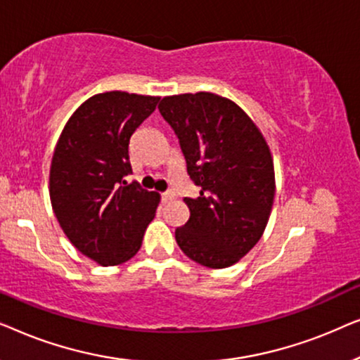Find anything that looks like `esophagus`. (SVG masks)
I'll return each mask as SVG.
<instances>
[{
    "label": "esophagus",
    "instance_id": "obj_1",
    "mask_svg": "<svg viewBox=\"0 0 360 360\" xmlns=\"http://www.w3.org/2000/svg\"><path fill=\"white\" fill-rule=\"evenodd\" d=\"M175 198H176L175 191H172V190L165 191V193H162V201H164V203H170V201L175 200Z\"/></svg>",
    "mask_w": 360,
    "mask_h": 360
}]
</instances>
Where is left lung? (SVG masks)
Here are the masks:
<instances>
[{"instance_id": "obj_1", "label": "left lung", "mask_w": 360, "mask_h": 360, "mask_svg": "<svg viewBox=\"0 0 360 360\" xmlns=\"http://www.w3.org/2000/svg\"><path fill=\"white\" fill-rule=\"evenodd\" d=\"M159 111L200 186L196 198H184L190 219L176 228V244L205 267H231L259 243L272 213L275 170L267 141L243 108L211 91L164 96Z\"/></svg>"}]
</instances>
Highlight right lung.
I'll use <instances>...</instances> for the list:
<instances>
[{
    "label": "right lung",
    "mask_w": 360,
    "mask_h": 360,
    "mask_svg": "<svg viewBox=\"0 0 360 360\" xmlns=\"http://www.w3.org/2000/svg\"><path fill=\"white\" fill-rule=\"evenodd\" d=\"M159 96L98 93L67 121L53 149L49 195L68 240L98 265H120L141 249L160 195L131 174L129 139L155 110Z\"/></svg>",
    "instance_id": "right-lung-1"
}]
</instances>
